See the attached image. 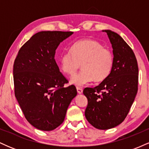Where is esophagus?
I'll list each match as a JSON object with an SVG mask.
<instances>
[{
	"label": "esophagus",
	"mask_w": 149,
	"mask_h": 149,
	"mask_svg": "<svg viewBox=\"0 0 149 149\" xmlns=\"http://www.w3.org/2000/svg\"><path fill=\"white\" fill-rule=\"evenodd\" d=\"M77 92H78V93L80 95V94L83 93V89L80 88H77Z\"/></svg>",
	"instance_id": "34e87169"
}]
</instances>
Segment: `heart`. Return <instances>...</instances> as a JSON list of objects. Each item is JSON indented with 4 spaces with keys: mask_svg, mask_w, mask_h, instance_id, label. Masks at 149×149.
Wrapping results in <instances>:
<instances>
[{
    "mask_svg": "<svg viewBox=\"0 0 149 149\" xmlns=\"http://www.w3.org/2000/svg\"><path fill=\"white\" fill-rule=\"evenodd\" d=\"M71 49V52L61 54L59 64L62 73L70 77L76 74L81 64L83 71L71 79V84L80 87L93 80L102 81L111 72L113 53L97 40L82 39L74 42Z\"/></svg>",
    "mask_w": 149,
    "mask_h": 149,
    "instance_id": "obj_1",
    "label": "heart"
}]
</instances>
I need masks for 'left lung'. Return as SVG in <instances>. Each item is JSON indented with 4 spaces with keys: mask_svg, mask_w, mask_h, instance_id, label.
Returning <instances> with one entry per match:
<instances>
[{
    "mask_svg": "<svg viewBox=\"0 0 149 149\" xmlns=\"http://www.w3.org/2000/svg\"><path fill=\"white\" fill-rule=\"evenodd\" d=\"M102 31L111 44L113 66L98 86L85 88L83 94L88 98L85 116L88 122L97 129L109 130L120 124L129 113L137 93L139 69L132 49L123 38L111 30Z\"/></svg>",
    "mask_w": 149,
    "mask_h": 149,
    "instance_id": "1",
    "label": "left lung"
}]
</instances>
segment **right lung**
Segmentation results:
<instances>
[{"instance_id":"right-lung-1","label":"right lung","mask_w":149,"mask_h":149,"mask_svg":"<svg viewBox=\"0 0 149 149\" xmlns=\"http://www.w3.org/2000/svg\"><path fill=\"white\" fill-rule=\"evenodd\" d=\"M71 31H40L21 47L13 66L15 95L28 122L37 129L51 131L64 122L77 95L74 85L59 71L54 56Z\"/></svg>"}]
</instances>
